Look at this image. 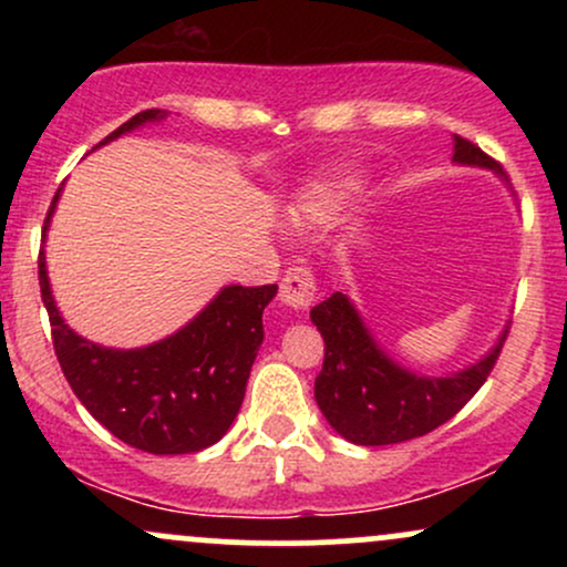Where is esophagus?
<instances>
[{"mask_svg":"<svg viewBox=\"0 0 567 567\" xmlns=\"http://www.w3.org/2000/svg\"><path fill=\"white\" fill-rule=\"evenodd\" d=\"M279 301L288 303L296 311H306L317 301V279L311 266L298 261L285 271L282 282H279Z\"/></svg>","mask_w":567,"mask_h":567,"instance_id":"1","label":"esophagus"}]
</instances>
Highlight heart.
Segmentation results:
<instances>
[{
  "instance_id": "heart-1",
  "label": "heart",
  "mask_w": 567,
  "mask_h": 567,
  "mask_svg": "<svg viewBox=\"0 0 567 567\" xmlns=\"http://www.w3.org/2000/svg\"><path fill=\"white\" fill-rule=\"evenodd\" d=\"M351 186H354V181H330V184L317 186L315 192H309L303 197L306 213H315V216L330 213L338 202L347 197V192H351Z\"/></svg>"
}]
</instances>
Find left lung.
Masks as SVG:
<instances>
[{
	"label": "left lung",
	"mask_w": 567,
	"mask_h": 567,
	"mask_svg": "<svg viewBox=\"0 0 567 567\" xmlns=\"http://www.w3.org/2000/svg\"><path fill=\"white\" fill-rule=\"evenodd\" d=\"M455 162L498 167L477 143L455 135ZM311 322L322 333L324 362L315 381V396L328 424L354 445H394L424 437L451 421L487 381L498 362V347L477 365L447 379H421L396 368L368 336L354 306L333 292L311 309Z\"/></svg>",
	"instance_id": "8db88e82"
}]
</instances>
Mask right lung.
I'll return each instance as SVG.
<instances>
[{"mask_svg": "<svg viewBox=\"0 0 567 567\" xmlns=\"http://www.w3.org/2000/svg\"><path fill=\"white\" fill-rule=\"evenodd\" d=\"M159 116V109H146L103 143ZM58 194L61 188L50 202L44 231ZM37 264L55 357L69 386L95 421L127 445L157 455L197 453L224 437L245 400L250 368L264 341L261 315L277 296V285H231L175 336L146 349L120 351L69 330L53 303L42 250Z\"/></svg>", "mask_w": 567, "mask_h": 567, "instance_id": "1", "label": "right lung"}]
</instances>
